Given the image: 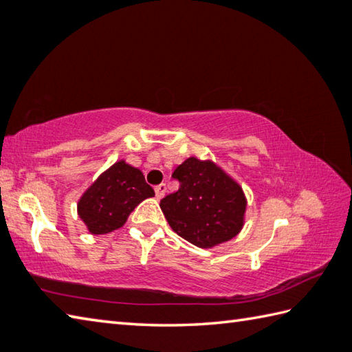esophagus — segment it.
<instances>
[{
    "label": "esophagus",
    "mask_w": 352,
    "mask_h": 352,
    "mask_svg": "<svg viewBox=\"0 0 352 352\" xmlns=\"http://www.w3.org/2000/svg\"><path fill=\"white\" fill-rule=\"evenodd\" d=\"M164 192H166V184L164 183H162V184H158V186H155V197L158 198H163V195H164Z\"/></svg>",
    "instance_id": "34e87169"
}]
</instances>
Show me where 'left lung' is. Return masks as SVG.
Returning <instances> with one entry per match:
<instances>
[{
	"label": "left lung",
	"mask_w": 352,
	"mask_h": 352,
	"mask_svg": "<svg viewBox=\"0 0 352 352\" xmlns=\"http://www.w3.org/2000/svg\"><path fill=\"white\" fill-rule=\"evenodd\" d=\"M172 177L180 188L160 201L172 231L203 249L229 241L241 231L246 197L215 163L190 157Z\"/></svg>",
	"instance_id": "obj_1"
}]
</instances>
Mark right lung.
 <instances>
[{
  "mask_svg": "<svg viewBox=\"0 0 352 352\" xmlns=\"http://www.w3.org/2000/svg\"><path fill=\"white\" fill-rule=\"evenodd\" d=\"M155 192L143 172L124 160L103 172L78 201V215L91 234H107L121 228L127 217Z\"/></svg>",
  "mask_w": 352,
  "mask_h": 352,
  "instance_id": "right-lung-1",
  "label": "right lung"
}]
</instances>
